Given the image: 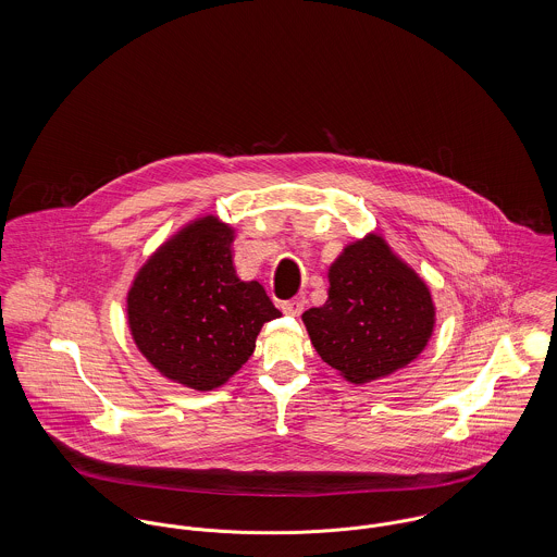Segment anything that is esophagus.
Returning a JSON list of instances; mask_svg holds the SVG:
<instances>
[{
	"label": "esophagus",
	"mask_w": 557,
	"mask_h": 557,
	"mask_svg": "<svg viewBox=\"0 0 557 557\" xmlns=\"http://www.w3.org/2000/svg\"><path fill=\"white\" fill-rule=\"evenodd\" d=\"M302 309H305V296H295V298L282 302V311L286 315H300Z\"/></svg>",
	"instance_id": "1"
}]
</instances>
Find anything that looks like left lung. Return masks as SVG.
Returning <instances> with one entry per match:
<instances>
[{"mask_svg":"<svg viewBox=\"0 0 557 557\" xmlns=\"http://www.w3.org/2000/svg\"><path fill=\"white\" fill-rule=\"evenodd\" d=\"M327 280L326 302L307 309L302 322L320 358L347 381L387 376L425 349L435 324L429 288L383 237L347 246Z\"/></svg>","mask_w":557,"mask_h":557,"instance_id":"left-lung-1","label":"left lung"}]
</instances>
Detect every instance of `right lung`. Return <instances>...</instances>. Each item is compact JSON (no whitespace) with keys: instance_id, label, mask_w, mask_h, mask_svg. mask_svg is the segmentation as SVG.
<instances>
[{"instance_id":"obj_1","label":"right lung","mask_w":557,"mask_h":557,"mask_svg":"<svg viewBox=\"0 0 557 557\" xmlns=\"http://www.w3.org/2000/svg\"><path fill=\"white\" fill-rule=\"evenodd\" d=\"M233 230L203 216L143 264L128 293L140 354L164 376L197 392L221 387L280 318L259 282H242L231 259Z\"/></svg>"}]
</instances>
